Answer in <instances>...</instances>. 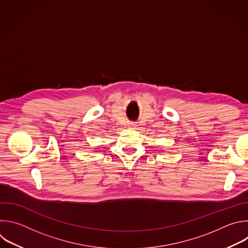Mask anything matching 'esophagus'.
Here are the masks:
<instances>
[{
    "label": "esophagus",
    "mask_w": 248,
    "mask_h": 248,
    "mask_svg": "<svg viewBox=\"0 0 248 248\" xmlns=\"http://www.w3.org/2000/svg\"><path fill=\"white\" fill-rule=\"evenodd\" d=\"M135 124H129V127H131V128H135Z\"/></svg>",
    "instance_id": "34e87169"
}]
</instances>
